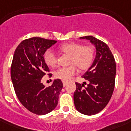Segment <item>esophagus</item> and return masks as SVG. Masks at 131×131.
Masks as SVG:
<instances>
[{
    "label": "esophagus",
    "instance_id": "obj_1",
    "mask_svg": "<svg viewBox=\"0 0 131 131\" xmlns=\"http://www.w3.org/2000/svg\"><path fill=\"white\" fill-rule=\"evenodd\" d=\"M62 83H63V86H64V87H65V86H67V82H62Z\"/></svg>",
    "mask_w": 131,
    "mask_h": 131
}]
</instances>
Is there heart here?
I'll return each mask as SVG.
<instances>
[{
  "instance_id": "obj_1",
  "label": "heart",
  "mask_w": 131,
  "mask_h": 131,
  "mask_svg": "<svg viewBox=\"0 0 131 131\" xmlns=\"http://www.w3.org/2000/svg\"><path fill=\"white\" fill-rule=\"evenodd\" d=\"M60 49L71 56V64H74L81 69H86L91 65L94 59V50L90 46H82L75 43L64 44ZM45 63L50 67H55L57 60L54 52L51 49H47L44 54ZM77 73V68L75 65L69 67L60 68L55 72V77L64 82L71 80L73 76Z\"/></svg>"
}]
</instances>
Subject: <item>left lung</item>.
Wrapping results in <instances>:
<instances>
[{
    "mask_svg": "<svg viewBox=\"0 0 131 131\" xmlns=\"http://www.w3.org/2000/svg\"><path fill=\"white\" fill-rule=\"evenodd\" d=\"M89 40L96 48L93 62L82 76L89 82L85 88L83 84L75 83L74 104L76 110L84 115L99 113L110 101L114 90L116 74V62L108 45L92 36L80 37Z\"/></svg>",
    "mask_w": 131,
    "mask_h": 131,
    "instance_id": "1",
    "label": "left lung"
}]
</instances>
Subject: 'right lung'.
<instances>
[{
    "mask_svg": "<svg viewBox=\"0 0 131 131\" xmlns=\"http://www.w3.org/2000/svg\"><path fill=\"white\" fill-rule=\"evenodd\" d=\"M56 42L30 38L18 45L13 55L11 77L15 94L20 103L37 115H45L55 109L63 87L59 79L53 80L51 86L47 88L41 83L42 78L49 71L44 53Z\"/></svg>",
    "mask_w": 131,
    "mask_h": 131,
    "instance_id": "1",
    "label": "right lung"
}]
</instances>
